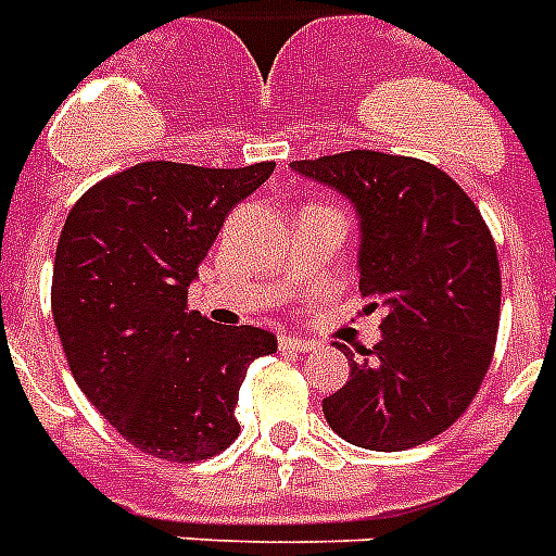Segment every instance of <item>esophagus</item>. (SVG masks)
<instances>
[{
  "label": "esophagus",
  "mask_w": 556,
  "mask_h": 556,
  "mask_svg": "<svg viewBox=\"0 0 556 556\" xmlns=\"http://www.w3.org/2000/svg\"><path fill=\"white\" fill-rule=\"evenodd\" d=\"M279 351H308L311 342L302 340V337H291V333H282L279 337Z\"/></svg>",
  "instance_id": "obj_1"
}]
</instances>
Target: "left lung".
Listing matches in <instances>:
<instances>
[{
  "mask_svg": "<svg viewBox=\"0 0 556 556\" xmlns=\"http://www.w3.org/2000/svg\"><path fill=\"white\" fill-rule=\"evenodd\" d=\"M354 202L359 291L380 308L382 340L349 356L351 377L325 396L328 426L351 445L405 451L463 417L489 374L500 328V263L489 225L431 162L345 151L291 162Z\"/></svg>",
  "mask_w": 556,
  "mask_h": 556,
  "instance_id": "1",
  "label": "left lung"
}]
</instances>
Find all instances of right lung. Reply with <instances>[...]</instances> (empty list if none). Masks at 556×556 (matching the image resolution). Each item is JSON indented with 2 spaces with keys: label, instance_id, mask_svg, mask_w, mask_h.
Masks as SVG:
<instances>
[{
  "label": "right lung",
  "instance_id": "add662e5",
  "mask_svg": "<svg viewBox=\"0 0 556 556\" xmlns=\"http://www.w3.org/2000/svg\"><path fill=\"white\" fill-rule=\"evenodd\" d=\"M274 174L139 162L79 197L56 242L51 308L76 386L130 445L197 463L239 437V386L277 337L188 311L225 216Z\"/></svg>",
  "mask_w": 556,
  "mask_h": 556
}]
</instances>
